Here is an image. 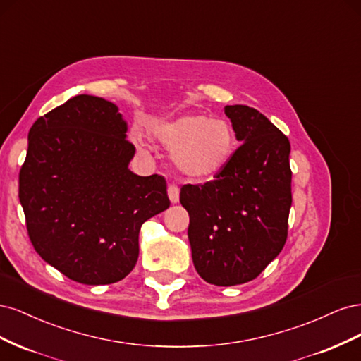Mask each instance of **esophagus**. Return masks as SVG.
<instances>
[{"label": "esophagus", "instance_id": "obj_1", "mask_svg": "<svg viewBox=\"0 0 361 361\" xmlns=\"http://www.w3.org/2000/svg\"><path fill=\"white\" fill-rule=\"evenodd\" d=\"M167 192H169V199H170L171 203L179 202V188L176 187V185H170Z\"/></svg>", "mask_w": 361, "mask_h": 361}]
</instances>
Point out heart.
I'll return each instance as SVG.
<instances>
[{
  "label": "heart",
  "instance_id": "obj_1",
  "mask_svg": "<svg viewBox=\"0 0 361 361\" xmlns=\"http://www.w3.org/2000/svg\"><path fill=\"white\" fill-rule=\"evenodd\" d=\"M152 133L173 150L174 166L191 179L215 176L227 166L236 147L231 123L197 113L157 123Z\"/></svg>",
  "mask_w": 361,
  "mask_h": 361
}]
</instances>
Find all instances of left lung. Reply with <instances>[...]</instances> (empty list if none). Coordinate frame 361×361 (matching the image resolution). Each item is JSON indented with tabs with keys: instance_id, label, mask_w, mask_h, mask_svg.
<instances>
[{
	"instance_id": "1",
	"label": "left lung",
	"mask_w": 361,
	"mask_h": 361,
	"mask_svg": "<svg viewBox=\"0 0 361 361\" xmlns=\"http://www.w3.org/2000/svg\"><path fill=\"white\" fill-rule=\"evenodd\" d=\"M224 113L243 145L212 180L183 185L180 203L195 271L211 285L235 286L256 279L285 247L290 145L255 108L227 105Z\"/></svg>"
}]
</instances>
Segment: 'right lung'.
<instances>
[{"label":"right lung","mask_w":361,"mask_h":361,"mask_svg":"<svg viewBox=\"0 0 361 361\" xmlns=\"http://www.w3.org/2000/svg\"><path fill=\"white\" fill-rule=\"evenodd\" d=\"M113 102L78 94L39 117L19 171V202L39 256L82 285L125 279L141 224L170 206L166 179L128 169L135 147Z\"/></svg>","instance_id":"right-lung-1"}]
</instances>
